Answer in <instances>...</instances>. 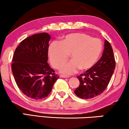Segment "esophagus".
Segmentation results:
<instances>
[{
  "instance_id": "obj_1",
  "label": "esophagus",
  "mask_w": 129,
  "mask_h": 129,
  "mask_svg": "<svg viewBox=\"0 0 129 129\" xmlns=\"http://www.w3.org/2000/svg\"><path fill=\"white\" fill-rule=\"evenodd\" d=\"M60 77H63V78H68V77H69V76L63 75H61L60 76Z\"/></svg>"
}]
</instances>
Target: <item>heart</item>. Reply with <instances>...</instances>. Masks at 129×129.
<instances>
[{"instance_id": "b5f03b06", "label": "heart", "mask_w": 129, "mask_h": 129, "mask_svg": "<svg viewBox=\"0 0 129 129\" xmlns=\"http://www.w3.org/2000/svg\"><path fill=\"white\" fill-rule=\"evenodd\" d=\"M101 40L85 33H70L65 36L61 42H53L48 49L51 64L59 69L70 55L72 61L61 66L60 72L66 75L92 69L98 62L103 51Z\"/></svg>"}]
</instances>
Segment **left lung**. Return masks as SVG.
<instances>
[{"instance_id": "1", "label": "left lung", "mask_w": 129, "mask_h": 129, "mask_svg": "<svg viewBox=\"0 0 129 129\" xmlns=\"http://www.w3.org/2000/svg\"><path fill=\"white\" fill-rule=\"evenodd\" d=\"M104 46L103 54L96 65L77 76L80 84L74 92L79 98L89 99L100 95L110 82L116 62L112 46L107 40Z\"/></svg>"}]
</instances>
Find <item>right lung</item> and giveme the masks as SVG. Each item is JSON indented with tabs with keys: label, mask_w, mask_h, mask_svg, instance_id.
<instances>
[{
	"label": "right lung",
	"mask_w": 129,
	"mask_h": 129,
	"mask_svg": "<svg viewBox=\"0 0 129 129\" xmlns=\"http://www.w3.org/2000/svg\"><path fill=\"white\" fill-rule=\"evenodd\" d=\"M50 40L47 33L33 35L21 42L14 53L12 70L16 83L33 99L48 96L59 78L47 63Z\"/></svg>",
	"instance_id": "add662e5"
}]
</instances>
